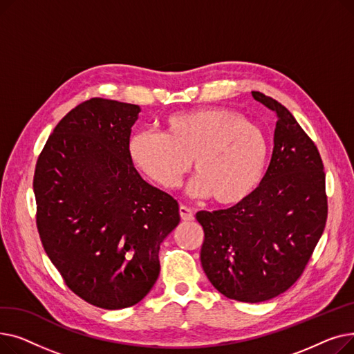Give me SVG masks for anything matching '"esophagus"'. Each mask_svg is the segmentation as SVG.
Instances as JSON below:
<instances>
[{
  "label": "esophagus",
  "instance_id": "esophagus-1",
  "mask_svg": "<svg viewBox=\"0 0 354 354\" xmlns=\"http://www.w3.org/2000/svg\"><path fill=\"white\" fill-rule=\"evenodd\" d=\"M179 214H180V218L183 219V221H187V222H191V221H194V211L191 209V208H188V207H185V205H180L179 207Z\"/></svg>",
  "mask_w": 354,
  "mask_h": 354
}]
</instances>
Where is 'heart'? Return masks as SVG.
<instances>
[{
    "mask_svg": "<svg viewBox=\"0 0 354 354\" xmlns=\"http://www.w3.org/2000/svg\"><path fill=\"white\" fill-rule=\"evenodd\" d=\"M162 133L138 130L127 153L138 169L158 187L169 189L191 167L198 172L187 191L234 205L250 196L263 180L268 142L255 123L225 107L176 111L162 122Z\"/></svg>",
    "mask_w": 354,
    "mask_h": 354,
    "instance_id": "1",
    "label": "heart"
}]
</instances>
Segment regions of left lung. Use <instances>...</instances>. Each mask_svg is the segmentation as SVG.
Segmentation results:
<instances>
[{
  "instance_id": "1",
  "label": "left lung",
  "mask_w": 354,
  "mask_h": 354,
  "mask_svg": "<svg viewBox=\"0 0 354 354\" xmlns=\"http://www.w3.org/2000/svg\"><path fill=\"white\" fill-rule=\"evenodd\" d=\"M277 115L274 149L259 187L228 209L199 211L201 264L228 299L261 303L301 275L324 231L326 175L317 147L290 111L252 91Z\"/></svg>"
}]
</instances>
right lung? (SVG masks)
<instances>
[{"label": "right lung", "mask_w": 354, "mask_h": 354, "mask_svg": "<svg viewBox=\"0 0 354 354\" xmlns=\"http://www.w3.org/2000/svg\"><path fill=\"white\" fill-rule=\"evenodd\" d=\"M138 104L90 99L54 127L35 165L37 228L67 287L119 310L155 286L178 202L143 180L127 153Z\"/></svg>", "instance_id": "1"}]
</instances>
